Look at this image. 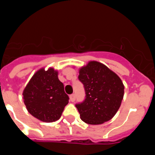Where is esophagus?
Instances as JSON below:
<instances>
[{
    "label": "esophagus",
    "mask_w": 155,
    "mask_h": 155,
    "mask_svg": "<svg viewBox=\"0 0 155 155\" xmlns=\"http://www.w3.org/2000/svg\"><path fill=\"white\" fill-rule=\"evenodd\" d=\"M69 99H70L71 102H74L76 100V95L75 94H72V95H69Z\"/></svg>",
    "instance_id": "34e87169"
}]
</instances>
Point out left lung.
I'll return each mask as SVG.
<instances>
[{"label":"left lung","instance_id":"obj_1","mask_svg":"<svg viewBox=\"0 0 155 155\" xmlns=\"http://www.w3.org/2000/svg\"><path fill=\"white\" fill-rule=\"evenodd\" d=\"M79 79L84 86V101L76 104L82 121L99 125L109 121L116 114L124 96L121 79L106 66L90 61L79 69Z\"/></svg>","mask_w":155,"mask_h":155}]
</instances>
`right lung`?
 <instances>
[{
  "instance_id": "add662e5",
  "label": "right lung",
  "mask_w": 155,
  "mask_h": 155,
  "mask_svg": "<svg viewBox=\"0 0 155 155\" xmlns=\"http://www.w3.org/2000/svg\"><path fill=\"white\" fill-rule=\"evenodd\" d=\"M29 113L44 122H53L61 117L69 96L53 68L40 69L33 76L23 92Z\"/></svg>"
}]
</instances>
